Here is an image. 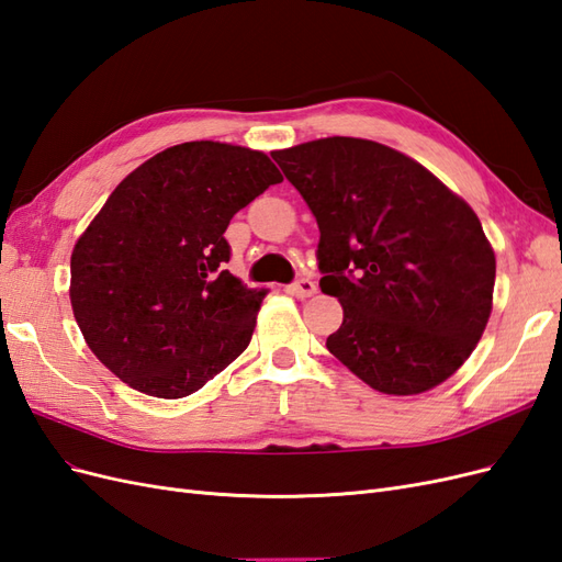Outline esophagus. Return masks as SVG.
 <instances>
[{
	"mask_svg": "<svg viewBox=\"0 0 562 562\" xmlns=\"http://www.w3.org/2000/svg\"><path fill=\"white\" fill-rule=\"evenodd\" d=\"M288 293L295 297H310L316 293V283L312 279H297L295 283L288 285Z\"/></svg>",
	"mask_w": 562,
	"mask_h": 562,
	"instance_id": "obj_1",
	"label": "esophagus"
}]
</instances>
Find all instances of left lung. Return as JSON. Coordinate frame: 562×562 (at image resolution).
Returning <instances> with one entry per match:
<instances>
[{"instance_id": "8db88e82", "label": "left lung", "mask_w": 562, "mask_h": 562, "mask_svg": "<svg viewBox=\"0 0 562 562\" xmlns=\"http://www.w3.org/2000/svg\"><path fill=\"white\" fill-rule=\"evenodd\" d=\"M318 223L321 291L339 300L328 351L382 394L446 382L487 326L495 252L481 220L386 145L321 138L271 151Z\"/></svg>"}]
</instances>
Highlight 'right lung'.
Wrapping results in <instances>:
<instances>
[{
	"label": "right lung",
	"mask_w": 562,
	"mask_h": 562,
	"mask_svg": "<svg viewBox=\"0 0 562 562\" xmlns=\"http://www.w3.org/2000/svg\"><path fill=\"white\" fill-rule=\"evenodd\" d=\"M265 151L213 140L135 168L72 250V312L89 349L157 398L199 391L252 337L265 291L229 274V220L281 182Z\"/></svg>",
	"instance_id": "right-lung-1"
}]
</instances>
